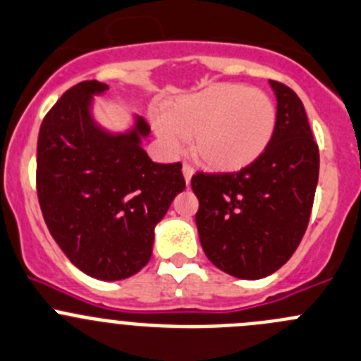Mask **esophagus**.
I'll use <instances>...</instances> for the list:
<instances>
[{
	"instance_id": "34e87169",
	"label": "esophagus",
	"mask_w": 361,
	"mask_h": 361,
	"mask_svg": "<svg viewBox=\"0 0 361 361\" xmlns=\"http://www.w3.org/2000/svg\"><path fill=\"white\" fill-rule=\"evenodd\" d=\"M183 173H184V178H186V184H190L191 183V177H193V173H195L193 166H191L190 163H184L183 164Z\"/></svg>"
}]
</instances>
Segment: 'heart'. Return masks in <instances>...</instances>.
Listing matches in <instances>:
<instances>
[{
	"label": "heart",
	"instance_id": "1",
	"mask_svg": "<svg viewBox=\"0 0 361 361\" xmlns=\"http://www.w3.org/2000/svg\"><path fill=\"white\" fill-rule=\"evenodd\" d=\"M157 135L171 150L193 136V152L214 171H239L255 163L276 133V104L266 92L218 83L166 104Z\"/></svg>",
	"mask_w": 361,
	"mask_h": 361
}]
</instances>
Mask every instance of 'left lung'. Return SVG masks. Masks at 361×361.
<instances>
[{
    "label": "left lung",
    "instance_id": "left-lung-1",
    "mask_svg": "<svg viewBox=\"0 0 361 361\" xmlns=\"http://www.w3.org/2000/svg\"><path fill=\"white\" fill-rule=\"evenodd\" d=\"M276 95L273 142L253 164L234 173L191 178L202 248L225 273L259 280L280 269L305 235L319 178V147L301 99L269 81Z\"/></svg>",
    "mask_w": 361,
    "mask_h": 361
}]
</instances>
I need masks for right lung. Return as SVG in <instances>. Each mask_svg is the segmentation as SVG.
<instances>
[{"instance_id": "add662e5", "label": "right lung", "mask_w": 361, "mask_h": 361, "mask_svg": "<svg viewBox=\"0 0 361 361\" xmlns=\"http://www.w3.org/2000/svg\"><path fill=\"white\" fill-rule=\"evenodd\" d=\"M99 81L68 88L44 118L37 143V195L51 235L78 269L97 280L133 276L150 260L154 228L186 188L183 164L154 163L136 116L127 133L92 116Z\"/></svg>"}]
</instances>
